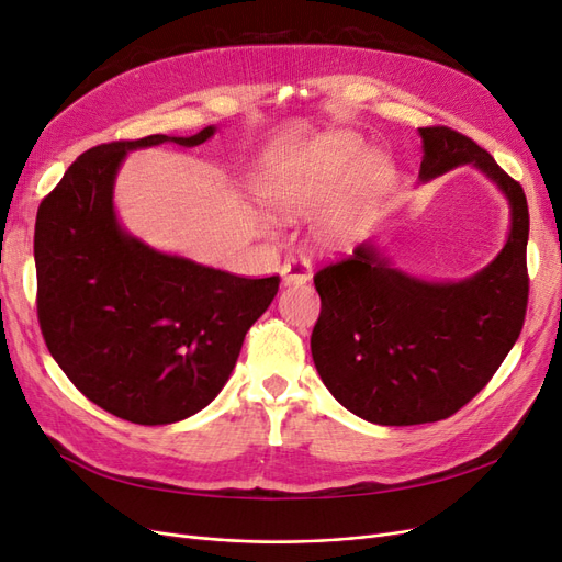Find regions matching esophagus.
<instances>
[{
    "label": "esophagus",
    "mask_w": 562,
    "mask_h": 562,
    "mask_svg": "<svg viewBox=\"0 0 562 562\" xmlns=\"http://www.w3.org/2000/svg\"><path fill=\"white\" fill-rule=\"evenodd\" d=\"M281 277H283L285 285L307 283L312 279V265H310V260H304V258H293V260L283 262Z\"/></svg>",
    "instance_id": "1"
}]
</instances>
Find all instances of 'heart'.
<instances>
[{"label": "heart", "instance_id": "heart-1", "mask_svg": "<svg viewBox=\"0 0 562 562\" xmlns=\"http://www.w3.org/2000/svg\"><path fill=\"white\" fill-rule=\"evenodd\" d=\"M361 143L333 135L281 151L265 168L258 194L279 217H312L314 239L328 250H347L359 239L366 217V187L380 176V159L363 157L346 187Z\"/></svg>", "mask_w": 562, "mask_h": 562}]
</instances>
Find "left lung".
Instances as JSON below:
<instances>
[{
  "label": "left lung",
  "instance_id": "obj_1",
  "mask_svg": "<svg viewBox=\"0 0 562 562\" xmlns=\"http://www.w3.org/2000/svg\"><path fill=\"white\" fill-rule=\"evenodd\" d=\"M419 135V182L471 164L506 196L512 227L497 258L462 281L405 274L370 241L316 271L314 366L349 413L382 427L446 419L479 394L516 345L530 291L520 182L462 133L427 126Z\"/></svg>",
  "mask_w": 562,
  "mask_h": 562
}]
</instances>
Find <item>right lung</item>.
I'll use <instances>...</instances> for the list:
<instances>
[{"label":"right lung","mask_w":562,"mask_h":562,"mask_svg":"<svg viewBox=\"0 0 562 562\" xmlns=\"http://www.w3.org/2000/svg\"><path fill=\"white\" fill-rule=\"evenodd\" d=\"M213 133L91 147L37 211L44 342L83 396L145 427L192 417L220 394L248 328L279 291V277H234L149 248L119 225L112 196L126 151L194 147Z\"/></svg>","instance_id":"1"}]
</instances>
